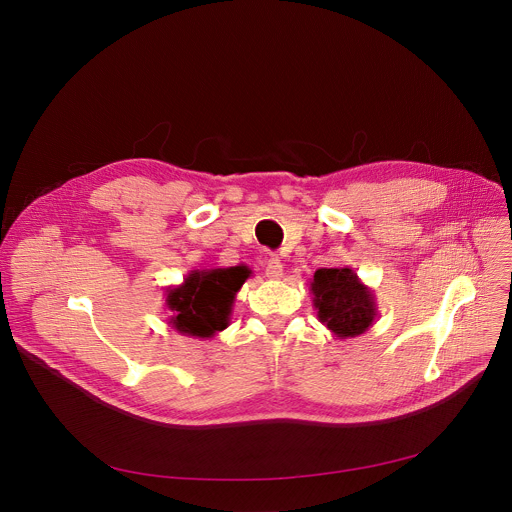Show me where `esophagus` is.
I'll list each match as a JSON object with an SVG mask.
<instances>
[{
	"label": "esophagus",
	"mask_w": 512,
	"mask_h": 512,
	"mask_svg": "<svg viewBox=\"0 0 512 512\" xmlns=\"http://www.w3.org/2000/svg\"><path fill=\"white\" fill-rule=\"evenodd\" d=\"M284 274V267H282V261L278 257H271L265 265V278L269 280H280Z\"/></svg>",
	"instance_id": "esophagus-1"
}]
</instances>
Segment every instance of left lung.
<instances>
[{"label":"left lung","mask_w":512,"mask_h":512,"mask_svg":"<svg viewBox=\"0 0 512 512\" xmlns=\"http://www.w3.org/2000/svg\"><path fill=\"white\" fill-rule=\"evenodd\" d=\"M313 306L319 321L337 337L362 335L377 319L372 290L352 267H321L311 280Z\"/></svg>","instance_id":"1"}]
</instances>
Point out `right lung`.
<instances>
[{"instance_id": "obj_1", "label": "right lung", "mask_w": 512, "mask_h": 512, "mask_svg": "<svg viewBox=\"0 0 512 512\" xmlns=\"http://www.w3.org/2000/svg\"><path fill=\"white\" fill-rule=\"evenodd\" d=\"M251 276L247 265L193 269L183 284L166 288L168 325L183 335L212 339L230 325L236 292Z\"/></svg>"}]
</instances>
